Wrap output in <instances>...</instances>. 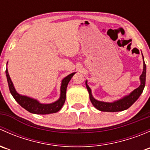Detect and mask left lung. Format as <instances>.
Returning a JSON list of instances; mask_svg holds the SVG:
<instances>
[{"label":"left lung","mask_w":150,"mask_h":150,"mask_svg":"<svg viewBox=\"0 0 150 150\" xmlns=\"http://www.w3.org/2000/svg\"><path fill=\"white\" fill-rule=\"evenodd\" d=\"M144 59V57H143ZM140 81H141V85L139 87L136 88L134 91L131 92L129 95L125 96L122 99L117 100L116 102H99V101L96 100L92 96L91 94V88L88 87L87 85V81L86 82V88H87L88 91L89 93V96H90V100L92 104L96 107L97 110H100L102 112H119V111H123V110H127L129 108L142 94L143 92L144 88L145 86V81H146V64H145L144 61V68H143V72L140 76Z\"/></svg>","instance_id":"obj_1"}]
</instances>
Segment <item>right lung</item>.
<instances>
[{
    "instance_id": "obj_1",
    "label": "right lung",
    "mask_w": 150,
    "mask_h": 150,
    "mask_svg": "<svg viewBox=\"0 0 150 150\" xmlns=\"http://www.w3.org/2000/svg\"><path fill=\"white\" fill-rule=\"evenodd\" d=\"M6 74L7 81H8V87H9V91L14 98L15 100L19 103L20 106H22L23 108L28 110V112L31 113H34V114H38V115H46V114H51V113H55L59 111L62 109V106L64 105V102H65L66 99V91L68 83L71 80L72 77L75 74V72L69 74V75L64 78L62 81V86H61V95H60V98L59 100L57 102H54L52 104H40L35 99H31V98L25 96H22V95L19 94L15 90L14 87H13V83L11 81V78L8 75V69H6Z\"/></svg>"
}]
</instances>
